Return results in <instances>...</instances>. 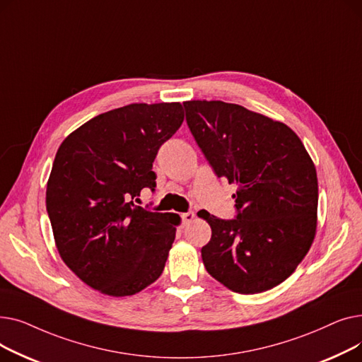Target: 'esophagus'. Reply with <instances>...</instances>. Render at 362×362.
I'll return each mask as SVG.
<instances>
[{"label":"esophagus","mask_w":362,"mask_h":362,"mask_svg":"<svg viewBox=\"0 0 362 362\" xmlns=\"http://www.w3.org/2000/svg\"><path fill=\"white\" fill-rule=\"evenodd\" d=\"M182 220H183V224L192 223L195 220V214L194 213H185V214H182Z\"/></svg>","instance_id":"1"}]
</instances>
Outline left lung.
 Segmentation results:
<instances>
[{"label": "left lung", "instance_id": "left-lung-1", "mask_svg": "<svg viewBox=\"0 0 362 362\" xmlns=\"http://www.w3.org/2000/svg\"><path fill=\"white\" fill-rule=\"evenodd\" d=\"M186 122L218 177L236 185L233 220L205 210L211 227L201 250L206 272L233 292L269 291L286 280L317 230L315 165L284 123L238 104L185 101Z\"/></svg>", "mask_w": 362, "mask_h": 362}]
</instances>
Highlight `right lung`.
<instances>
[{"label": "right lung", "instance_id": "obj_1", "mask_svg": "<svg viewBox=\"0 0 362 362\" xmlns=\"http://www.w3.org/2000/svg\"><path fill=\"white\" fill-rule=\"evenodd\" d=\"M183 119L180 103L129 104L90 119L57 151L47 211L62 259L89 288L130 296L161 276L180 217L133 198L154 191L152 163Z\"/></svg>", "mask_w": 362, "mask_h": 362}]
</instances>
